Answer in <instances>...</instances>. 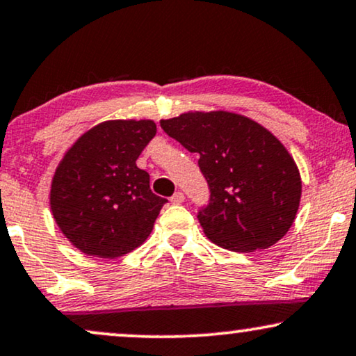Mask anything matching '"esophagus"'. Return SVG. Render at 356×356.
<instances>
[{
  "label": "esophagus",
  "instance_id": "esophagus-1",
  "mask_svg": "<svg viewBox=\"0 0 356 356\" xmlns=\"http://www.w3.org/2000/svg\"><path fill=\"white\" fill-rule=\"evenodd\" d=\"M184 200H186V197H184L182 192H175L172 197H170V202L174 203V205H179V203H182Z\"/></svg>",
  "mask_w": 356,
  "mask_h": 356
}]
</instances>
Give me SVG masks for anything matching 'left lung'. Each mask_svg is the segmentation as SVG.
Listing matches in <instances>:
<instances>
[{
    "instance_id": "1",
    "label": "left lung",
    "mask_w": 356,
    "mask_h": 356,
    "mask_svg": "<svg viewBox=\"0 0 356 356\" xmlns=\"http://www.w3.org/2000/svg\"><path fill=\"white\" fill-rule=\"evenodd\" d=\"M161 127L200 156L210 197L197 218L210 241L234 252H252L286 234L300 207L301 177L268 130L231 112L184 113L161 120Z\"/></svg>"
}]
</instances>
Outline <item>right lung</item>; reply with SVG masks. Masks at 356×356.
Wrapping results in <instances>:
<instances>
[{
	"label": "right lung",
	"mask_w": 356,
	"mask_h": 356,
	"mask_svg": "<svg viewBox=\"0 0 356 356\" xmlns=\"http://www.w3.org/2000/svg\"><path fill=\"white\" fill-rule=\"evenodd\" d=\"M156 135L151 120L104 122L73 145L56 169L50 205L61 233L81 252L120 257L148 238L168 200L136 165Z\"/></svg>",
	"instance_id": "add662e5"
}]
</instances>
